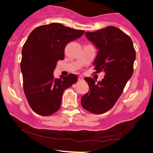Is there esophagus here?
<instances>
[{
  "instance_id": "obj_1",
  "label": "esophagus",
  "mask_w": 153,
  "mask_h": 153,
  "mask_svg": "<svg viewBox=\"0 0 153 153\" xmlns=\"http://www.w3.org/2000/svg\"><path fill=\"white\" fill-rule=\"evenodd\" d=\"M78 80H80V81H81V80H83V77L81 76V75H80V76L78 77Z\"/></svg>"
}]
</instances>
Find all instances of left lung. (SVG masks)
Wrapping results in <instances>:
<instances>
[{
  "label": "left lung",
  "instance_id": "8db88e82",
  "mask_svg": "<svg viewBox=\"0 0 153 153\" xmlns=\"http://www.w3.org/2000/svg\"><path fill=\"white\" fill-rule=\"evenodd\" d=\"M85 36L99 50L93 63L96 73L103 71L105 75L97 83L89 77L85 78L89 91L81 98V105L91 113L101 114L114 106L131 78L136 52L131 38L115 26L85 32Z\"/></svg>",
  "mask_w": 153,
  "mask_h": 153
}]
</instances>
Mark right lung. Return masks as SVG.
I'll return each instance as SVG.
<instances>
[{
  "label": "right lung",
  "mask_w": 153,
  "mask_h": 153,
  "mask_svg": "<svg viewBox=\"0 0 153 153\" xmlns=\"http://www.w3.org/2000/svg\"><path fill=\"white\" fill-rule=\"evenodd\" d=\"M59 23L38 26L30 33L22 49L20 66L23 88L31 109L50 116L60 107L63 92L78 80L75 74L54 78L56 63L64 59L65 47L84 34Z\"/></svg>",
  "instance_id": "1"
}]
</instances>
